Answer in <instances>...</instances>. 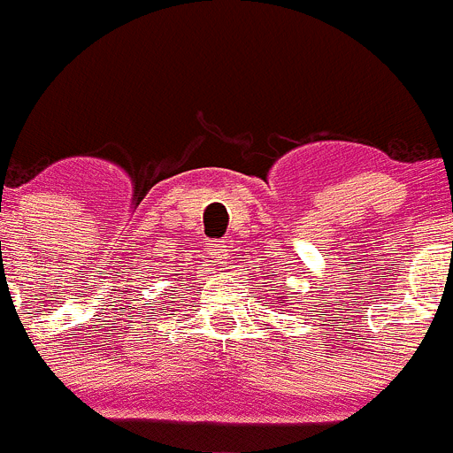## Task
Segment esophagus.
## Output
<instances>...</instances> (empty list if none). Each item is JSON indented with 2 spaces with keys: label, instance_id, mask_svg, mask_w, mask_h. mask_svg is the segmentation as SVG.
<instances>
[{
  "label": "esophagus",
  "instance_id": "34e87169",
  "mask_svg": "<svg viewBox=\"0 0 453 453\" xmlns=\"http://www.w3.org/2000/svg\"><path fill=\"white\" fill-rule=\"evenodd\" d=\"M214 255H217L219 261L227 259V246L226 243H214Z\"/></svg>",
  "mask_w": 453,
  "mask_h": 453
}]
</instances>
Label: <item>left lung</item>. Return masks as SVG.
<instances>
[{"label": "left lung", "mask_w": 453, "mask_h": 453, "mask_svg": "<svg viewBox=\"0 0 453 453\" xmlns=\"http://www.w3.org/2000/svg\"><path fill=\"white\" fill-rule=\"evenodd\" d=\"M284 302H288V299H281V306H286V303Z\"/></svg>", "instance_id": "obj_1"}]
</instances>
